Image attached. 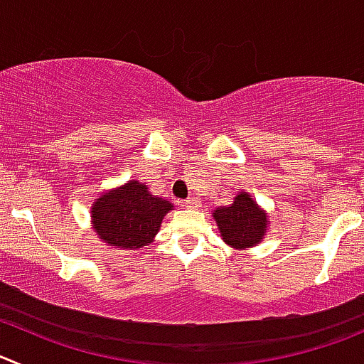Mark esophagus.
Returning <instances> with one entry per match:
<instances>
[{
    "label": "esophagus",
    "instance_id": "1",
    "mask_svg": "<svg viewBox=\"0 0 364 364\" xmlns=\"http://www.w3.org/2000/svg\"><path fill=\"white\" fill-rule=\"evenodd\" d=\"M183 206H185V208H188V210H198L199 206H201V201H199V199H196V198H188L186 201H183Z\"/></svg>",
    "mask_w": 364,
    "mask_h": 364
}]
</instances>
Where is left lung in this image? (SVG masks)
<instances>
[{"label":"left lung","instance_id":"obj_1","mask_svg":"<svg viewBox=\"0 0 364 364\" xmlns=\"http://www.w3.org/2000/svg\"><path fill=\"white\" fill-rule=\"evenodd\" d=\"M213 219L224 242L235 250L259 244L267 228L266 212L259 208L247 192H240L233 205L213 210Z\"/></svg>","mask_w":364,"mask_h":364}]
</instances>
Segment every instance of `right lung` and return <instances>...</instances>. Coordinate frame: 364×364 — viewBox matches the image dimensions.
I'll return each instance as SVG.
<instances>
[{
    "mask_svg": "<svg viewBox=\"0 0 364 364\" xmlns=\"http://www.w3.org/2000/svg\"><path fill=\"white\" fill-rule=\"evenodd\" d=\"M174 206L149 193L147 185L129 181L104 192L91 206V224L107 246L140 250L152 242L161 220Z\"/></svg>",
    "mask_w": 364,
    "mask_h": 364,
    "instance_id": "add662e5",
    "label": "right lung"
}]
</instances>
